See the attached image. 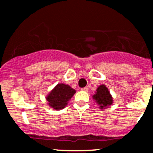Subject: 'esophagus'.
I'll return each mask as SVG.
<instances>
[{"label": "esophagus", "mask_w": 153, "mask_h": 153, "mask_svg": "<svg viewBox=\"0 0 153 153\" xmlns=\"http://www.w3.org/2000/svg\"><path fill=\"white\" fill-rule=\"evenodd\" d=\"M81 91H85V92H87V91H88V87L82 88H81Z\"/></svg>", "instance_id": "1"}]
</instances>
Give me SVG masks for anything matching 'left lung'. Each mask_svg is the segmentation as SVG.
<instances>
[{
    "label": "left lung",
    "mask_w": 153,
    "mask_h": 153,
    "mask_svg": "<svg viewBox=\"0 0 153 153\" xmlns=\"http://www.w3.org/2000/svg\"><path fill=\"white\" fill-rule=\"evenodd\" d=\"M92 97L101 109H106L113 103V97L110 94L108 88L103 84L97 88L96 93L93 95Z\"/></svg>",
    "instance_id": "left-lung-1"
}]
</instances>
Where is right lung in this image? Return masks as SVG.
<instances>
[{"label":"right lung","instance_id":"obj_1","mask_svg":"<svg viewBox=\"0 0 153 153\" xmlns=\"http://www.w3.org/2000/svg\"><path fill=\"white\" fill-rule=\"evenodd\" d=\"M75 93L76 91L69 85L58 83L46 96L47 103L55 110L63 109Z\"/></svg>","mask_w":153,"mask_h":153}]
</instances>
